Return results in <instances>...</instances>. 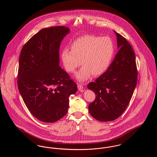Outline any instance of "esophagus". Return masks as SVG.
I'll use <instances>...</instances> for the list:
<instances>
[{"mask_svg": "<svg viewBox=\"0 0 157 157\" xmlns=\"http://www.w3.org/2000/svg\"><path fill=\"white\" fill-rule=\"evenodd\" d=\"M78 88L81 92H83V86L82 84L78 83Z\"/></svg>", "mask_w": 157, "mask_h": 157, "instance_id": "1", "label": "esophagus"}]
</instances>
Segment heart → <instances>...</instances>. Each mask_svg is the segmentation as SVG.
Returning <instances> with one entry per match:
<instances>
[{
  "instance_id": "heart-1",
  "label": "heart",
  "mask_w": 157,
  "mask_h": 157,
  "mask_svg": "<svg viewBox=\"0 0 157 157\" xmlns=\"http://www.w3.org/2000/svg\"><path fill=\"white\" fill-rule=\"evenodd\" d=\"M114 53V45L109 37L86 35L76 39L71 44V50L64 49L61 58L65 69L70 73H74L82 63L83 65L76 74V78L82 82L92 75L98 76L106 72Z\"/></svg>"
}]
</instances>
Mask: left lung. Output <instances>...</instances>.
<instances>
[{"mask_svg":"<svg viewBox=\"0 0 157 157\" xmlns=\"http://www.w3.org/2000/svg\"><path fill=\"white\" fill-rule=\"evenodd\" d=\"M119 51L107 71L88 88L94 92L95 100L88 106L90 115L99 121H111L124 113L132 97L137 83L135 55L131 45L120 33Z\"/></svg>","mask_w":157,"mask_h":157,"instance_id":"left-lung-1","label":"left lung"}]
</instances>
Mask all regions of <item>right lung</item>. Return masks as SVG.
Returning <instances> with one entry per match:
<instances>
[{
	"label": "right lung",
	"mask_w": 157,
	"mask_h": 157,
	"mask_svg": "<svg viewBox=\"0 0 157 157\" xmlns=\"http://www.w3.org/2000/svg\"><path fill=\"white\" fill-rule=\"evenodd\" d=\"M69 29H41L23 45L19 60L17 86L28 109L37 120L54 122L67 112L69 97L77 85L59 66L60 43Z\"/></svg>",
	"instance_id": "1"
}]
</instances>
